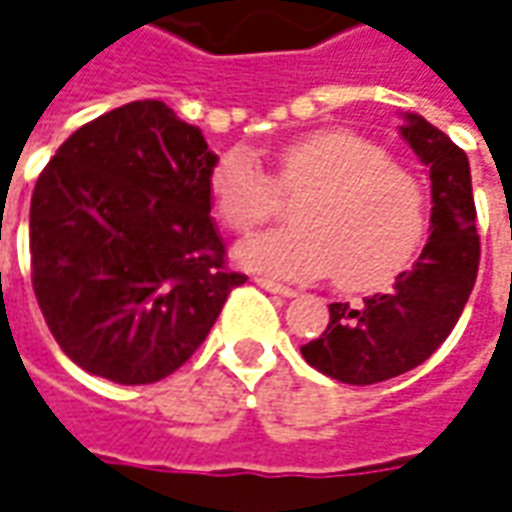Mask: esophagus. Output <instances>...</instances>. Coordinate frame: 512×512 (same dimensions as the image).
<instances>
[{
    "label": "esophagus",
    "instance_id": "1",
    "mask_svg": "<svg viewBox=\"0 0 512 512\" xmlns=\"http://www.w3.org/2000/svg\"><path fill=\"white\" fill-rule=\"evenodd\" d=\"M257 285L260 288H266L269 294H277V297H297V291L294 288H288L283 283H274V280H266V277H257Z\"/></svg>",
    "mask_w": 512,
    "mask_h": 512
}]
</instances>
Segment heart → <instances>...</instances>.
<instances>
[{
    "mask_svg": "<svg viewBox=\"0 0 512 512\" xmlns=\"http://www.w3.org/2000/svg\"><path fill=\"white\" fill-rule=\"evenodd\" d=\"M207 187L218 218L238 235L266 224L280 193H302L294 227L238 246L241 266L285 280L333 271L342 288H373L406 269L429 229L423 182L347 128L288 142L274 159V179L246 148H232L212 165Z\"/></svg>",
    "mask_w": 512,
    "mask_h": 512,
    "instance_id": "b5f03b06",
    "label": "heart"
}]
</instances>
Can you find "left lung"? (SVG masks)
<instances>
[{
    "mask_svg": "<svg viewBox=\"0 0 512 512\" xmlns=\"http://www.w3.org/2000/svg\"><path fill=\"white\" fill-rule=\"evenodd\" d=\"M401 137L429 168L431 235L412 269L364 302H333L325 333L302 344L305 361L342 384L367 387L415 370L446 342L479 271V235L468 156L417 114Z\"/></svg>",
    "mask_w": 512,
    "mask_h": 512,
    "instance_id": "obj_1",
    "label": "left lung"
}]
</instances>
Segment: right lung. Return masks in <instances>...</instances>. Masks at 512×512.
<instances>
[{
    "label": "right lung",
    "mask_w": 512,
    "mask_h": 512,
    "mask_svg": "<svg viewBox=\"0 0 512 512\" xmlns=\"http://www.w3.org/2000/svg\"><path fill=\"white\" fill-rule=\"evenodd\" d=\"M218 156L162 100L81 125L38 176L30 269L66 356L114 384H154L196 353L229 291L210 218Z\"/></svg>",
    "instance_id": "1"
}]
</instances>
